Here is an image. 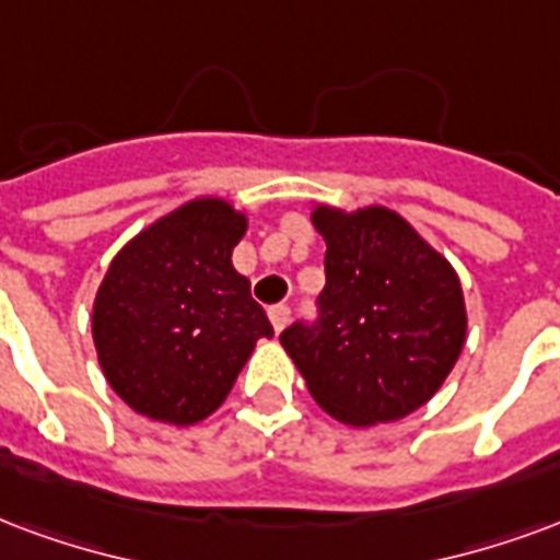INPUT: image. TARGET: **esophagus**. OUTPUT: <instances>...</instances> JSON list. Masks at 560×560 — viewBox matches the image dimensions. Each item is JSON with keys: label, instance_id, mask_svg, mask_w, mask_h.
I'll list each match as a JSON object with an SVG mask.
<instances>
[{"label": "esophagus", "instance_id": "1", "mask_svg": "<svg viewBox=\"0 0 560 560\" xmlns=\"http://www.w3.org/2000/svg\"><path fill=\"white\" fill-rule=\"evenodd\" d=\"M288 320H291V308H288V305H272V308H269V323H272L276 332H281V329L288 326Z\"/></svg>", "mask_w": 560, "mask_h": 560}]
</instances>
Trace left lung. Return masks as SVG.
<instances>
[{
	"mask_svg": "<svg viewBox=\"0 0 560 560\" xmlns=\"http://www.w3.org/2000/svg\"><path fill=\"white\" fill-rule=\"evenodd\" d=\"M326 240L317 317L281 343L326 412L371 428L416 412L436 395L466 341L457 272L385 207L314 210Z\"/></svg>",
	"mask_w": 560,
	"mask_h": 560,
	"instance_id": "obj_1",
	"label": "left lung"
}]
</instances>
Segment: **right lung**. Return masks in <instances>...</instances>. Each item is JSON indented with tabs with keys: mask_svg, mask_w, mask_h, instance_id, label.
Wrapping results in <instances>:
<instances>
[{
	"mask_svg": "<svg viewBox=\"0 0 560 560\" xmlns=\"http://www.w3.org/2000/svg\"><path fill=\"white\" fill-rule=\"evenodd\" d=\"M246 217L189 201L130 240L94 300V347L115 395L156 421L196 424L222 404L258 338H272L231 264Z\"/></svg>",
	"mask_w": 560,
	"mask_h": 560,
	"instance_id": "add662e5",
	"label": "right lung"
}]
</instances>
